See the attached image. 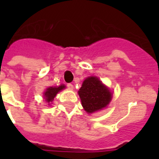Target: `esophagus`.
<instances>
[{
	"label": "esophagus",
	"mask_w": 159,
	"mask_h": 159,
	"mask_svg": "<svg viewBox=\"0 0 159 159\" xmlns=\"http://www.w3.org/2000/svg\"><path fill=\"white\" fill-rule=\"evenodd\" d=\"M67 88H68V89H70V90H73V88H74L73 85L71 84V83H68V84L67 85Z\"/></svg>",
	"instance_id": "1"
}]
</instances>
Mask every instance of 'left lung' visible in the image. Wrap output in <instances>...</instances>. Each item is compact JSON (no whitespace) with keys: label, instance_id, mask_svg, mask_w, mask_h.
<instances>
[{"label":"left lung","instance_id":"obj_1","mask_svg":"<svg viewBox=\"0 0 159 159\" xmlns=\"http://www.w3.org/2000/svg\"><path fill=\"white\" fill-rule=\"evenodd\" d=\"M82 106L88 114L106 108L111 102L112 93L97 77H89L78 91Z\"/></svg>","mask_w":159,"mask_h":159}]
</instances>
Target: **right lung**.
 I'll return each instance as SVG.
<instances>
[{
    "label": "right lung",
    "mask_w": 159,
    "mask_h": 159,
    "mask_svg": "<svg viewBox=\"0 0 159 159\" xmlns=\"http://www.w3.org/2000/svg\"><path fill=\"white\" fill-rule=\"evenodd\" d=\"M64 85H60L59 87H48L46 91L43 92V98L45 100L46 103H48V105H50V103L53 101L54 97H56V95L62 91V89L65 88Z\"/></svg>",
    "instance_id": "obj_1"
}]
</instances>
